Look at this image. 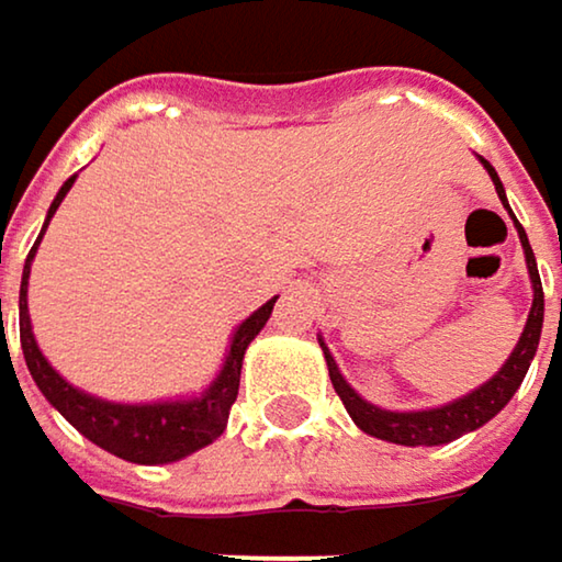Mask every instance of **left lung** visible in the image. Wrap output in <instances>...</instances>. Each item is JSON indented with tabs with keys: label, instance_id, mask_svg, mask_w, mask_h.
I'll return each mask as SVG.
<instances>
[{
	"label": "left lung",
	"instance_id": "obj_1",
	"mask_svg": "<svg viewBox=\"0 0 562 562\" xmlns=\"http://www.w3.org/2000/svg\"><path fill=\"white\" fill-rule=\"evenodd\" d=\"M479 162L485 166V171L492 175L495 181V191L502 198V204L510 214V204H507L505 184L498 178V171L492 169L488 159L479 156ZM514 227H517V237H520V247H524V260H527V273H530V289H533V302H530V312H527V325L514 345V351L507 355V361L475 391L462 393L459 400H449L442 406H429V409H384L371 400H364L361 393L355 391L345 374L338 371L328 345L318 338L322 345V355H325V364H328V378H331V387L341 396L348 416L355 419L358 429H364L368 436L374 439H384V442H396V446H446L465 432H475L479 426H485L488 419H495L510 396L517 393L533 355H537V345H540V328H543V285H540V273H537V260H533V250H530V240L524 234V227L517 224V217L510 214Z\"/></svg>",
	"mask_w": 562,
	"mask_h": 562
}]
</instances>
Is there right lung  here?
Wrapping results in <instances>:
<instances>
[{"label":"right lung","mask_w":562,"mask_h":562,"mask_svg":"<svg viewBox=\"0 0 562 562\" xmlns=\"http://www.w3.org/2000/svg\"><path fill=\"white\" fill-rule=\"evenodd\" d=\"M77 181V175H70L60 191L55 194L45 227L25 260L22 270V289H19V338H22V355L29 364L32 381L38 384V391L45 393V400L55 406L57 413L80 432L87 436L93 446L106 449L116 459L136 462V465H169L178 462L204 446H211L224 429H227V416L231 406L240 391V368H244V355L247 345L260 335V328L270 322L273 315V302L280 295H273L270 302H263L254 315H247L234 335L231 345L224 351V364L214 374V381L194 396H178V400H153V403H116V400H103L93 393L74 387L70 381H64L52 368V361L42 355L35 331H32V315H29V277H32V260L38 254V244L60 207L64 194L70 191V184ZM2 305V302H0ZM2 318V312H0Z\"/></svg>","instance_id":"obj_1"}]
</instances>
